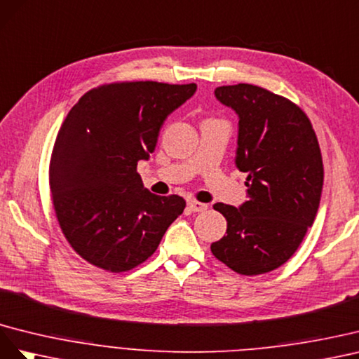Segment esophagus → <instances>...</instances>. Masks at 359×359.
Returning <instances> with one entry per match:
<instances>
[{"instance_id":"obj_1","label":"esophagus","mask_w":359,"mask_h":359,"mask_svg":"<svg viewBox=\"0 0 359 359\" xmlns=\"http://www.w3.org/2000/svg\"><path fill=\"white\" fill-rule=\"evenodd\" d=\"M188 208H189L192 212H203V210L208 209V204L200 203V201H197V200H189V201H188Z\"/></svg>"}]
</instances>
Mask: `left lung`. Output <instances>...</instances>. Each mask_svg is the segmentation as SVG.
Segmentation results:
<instances>
[{"mask_svg": "<svg viewBox=\"0 0 359 359\" xmlns=\"http://www.w3.org/2000/svg\"><path fill=\"white\" fill-rule=\"evenodd\" d=\"M215 96L239 116L236 165L248 172V201L217 203L227 234L210 245L241 275L271 272L287 262L313 225L323 162L310 118L290 99L252 86H222Z\"/></svg>", "mask_w": 359, "mask_h": 359, "instance_id": "8db88e82", "label": "left lung"}]
</instances>
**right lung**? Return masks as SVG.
<instances>
[{
    "instance_id": "add662e5",
    "label": "right lung",
    "mask_w": 359,
    "mask_h": 359,
    "mask_svg": "<svg viewBox=\"0 0 359 359\" xmlns=\"http://www.w3.org/2000/svg\"><path fill=\"white\" fill-rule=\"evenodd\" d=\"M197 86L123 81L88 90L61 125L49 162L50 200L66 241L86 262L128 272L156 251L187 201L142 188L138 161Z\"/></svg>"
}]
</instances>
